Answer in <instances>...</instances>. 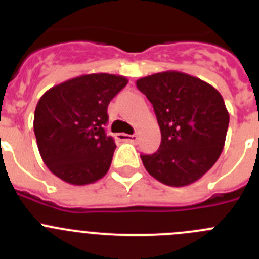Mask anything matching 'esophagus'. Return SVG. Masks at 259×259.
Segmentation results:
<instances>
[{
	"label": "esophagus",
	"instance_id": "34e87169",
	"mask_svg": "<svg viewBox=\"0 0 259 259\" xmlns=\"http://www.w3.org/2000/svg\"><path fill=\"white\" fill-rule=\"evenodd\" d=\"M118 139L119 140H125V141H137V136L136 135H127V134H119L118 135Z\"/></svg>",
	"mask_w": 259,
	"mask_h": 259
}]
</instances>
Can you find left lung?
Masks as SVG:
<instances>
[{"label":"left lung","instance_id":"8db88e82","mask_svg":"<svg viewBox=\"0 0 259 259\" xmlns=\"http://www.w3.org/2000/svg\"><path fill=\"white\" fill-rule=\"evenodd\" d=\"M136 85L152 102L162 135L159 149L141 155L146 171L170 187L197 182L218 161L226 143L230 114L222 95L179 71L141 77Z\"/></svg>","mask_w":259,"mask_h":259}]
</instances>
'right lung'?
Wrapping results in <instances>:
<instances>
[{
	"label": "right lung",
	"mask_w": 259,
	"mask_h": 259,
	"mask_svg": "<svg viewBox=\"0 0 259 259\" xmlns=\"http://www.w3.org/2000/svg\"><path fill=\"white\" fill-rule=\"evenodd\" d=\"M122 75H80L48 89L33 118L37 148L47 167L63 182L87 185L109 171L116 145L107 136V106L127 85Z\"/></svg>",
	"instance_id": "1"
}]
</instances>
